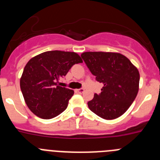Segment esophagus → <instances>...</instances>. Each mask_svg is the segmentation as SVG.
Returning a JSON list of instances; mask_svg holds the SVG:
<instances>
[{"label": "esophagus", "instance_id": "1", "mask_svg": "<svg viewBox=\"0 0 160 160\" xmlns=\"http://www.w3.org/2000/svg\"><path fill=\"white\" fill-rule=\"evenodd\" d=\"M84 89L83 88H81V89H78V90H76V91H77L78 93H79V94H82L83 92H84Z\"/></svg>", "mask_w": 160, "mask_h": 160}]
</instances>
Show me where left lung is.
<instances>
[{
    "mask_svg": "<svg viewBox=\"0 0 160 160\" xmlns=\"http://www.w3.org/2000/svg\"><path fill=\"white\" fill-rule=\"evenodd\" d=\"M81 56L96 80L103 84L101 94H94L87 103L90 111L107 120L122 115L138 94V69L119 53L84 52Z\"/></svg>",
    "mask_w": 160,
    "mask_h": 160,
    "instance_id": "1",
    "label": "left lung"
}]
</instances>
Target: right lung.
I'll list each match as a JSON object with an SVG mask.
<instances>
[{
  "mask_svg": "<svg viewBox=\"0 0 160 160\" xmlns=\"http://www.w3.org/2000/svg\"><path fill=\"white\" fill-rule=\"evenodd\" d=\"M82 62L77 53L60 50L44 52L28 62L20 87L26 105L35 115L50 119L67 108L74 92L58 86V81L66 75L73 65Z\"/></svg>",
  "mask_w": 160,
  "mask_h": 160,
  "instance_id": "1",
  "label": "right lung"
}]
</instances>
